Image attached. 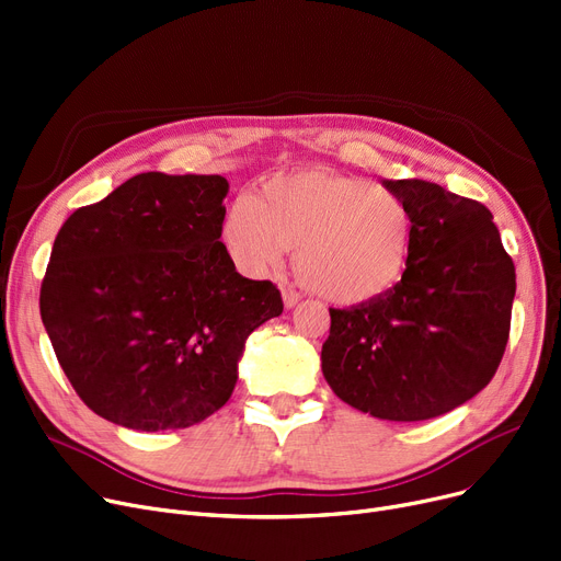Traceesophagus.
Here are the masks:
<instances>
[{
    "mask_svg": "<svg viewBox=\"0 0 561 561\" xmlns=\"http://www.w3.org/2000/svg\"><path fill=\"white\" fill-rule=\"evenodd\" d=\"M282 300H284L286 309H294L302 300V296L298 294V290H294V288H284L282 290Z\"/></svg>",
    "mask_w": 561,
    "mask_h": 561,
    "instance_id": "1",
    "label": "esophagus"
}]
</instances>
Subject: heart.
Segmentation results:
<instances>
[{"label": "heart", "instance_id": "obj_1", "mask_svg": "<svg viewBox=\"0 0 561 561\" xmlns=\"http://www.w3.org/2000/svg\"><path fill=\"white\" fill-rule=\"evenodd\" d=\"M220 236L248 275L267 273L298 248L300 275L316 294L359 307L389 296L405 277L412 222L389 190L311 167L267 179L256 199L238 197Z\"/></svg>", "mask_w": 561, "mask_h": 561}]
</instances>
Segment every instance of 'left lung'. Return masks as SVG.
<instances>
[{
	"label": "left lung",
	"instance_id": "1",
	"mask_svg": "<svg viewBox=\"0 0 561 561\" xmlns=\"http://www.w3.org/2000/svg\"><path fill=\"white\" fill-rule=\"evenodd\" d=\"M412 222L405 277L392 294L330 309L321 369L348 405L422 422L470 401L506 348L516 267L493 213L437 183L382 181Z\"/></svg>",
	"mask_w": 561,
	"mask_h": 561
}]
</instances>
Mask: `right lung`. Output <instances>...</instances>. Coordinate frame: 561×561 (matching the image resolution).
<instances>
[{"instance_id":"1","label":"right lung","mask_w":561,"mask_h":561,"mask_svg":"<svg viewBox=\"0 0 561 561\" xmlns=\"http://www.w3.org/2000/svg\"><path fill=\"white\" fill-rule=\"evenodd\" d=\"M225 176L137 174L59 229L41 319L66 378L103 420L187 428L236 387L248 336L282 313L220 242Z\"/></svg>"}]
</instances>
